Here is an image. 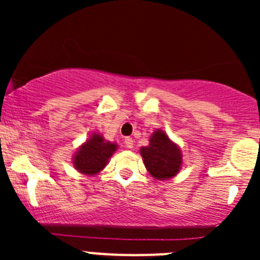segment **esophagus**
<instances>
[{
	"instance_id": "obj_1",
	"label": "esophagus",
	"mask_w": 260,
	"mask_h": 260,
	"mask_svg": "<svg viewBox=\"0 0 260 260\" xmlns=\"http://www.w3.org/2000/svg\"><path fill=\"white\" fill-rule=\"evenodd\" d=\"M124 143H125V147H127V148H132L135 141H133L131 137H125L124 138Z\"/></svg>"
}]
</instances>
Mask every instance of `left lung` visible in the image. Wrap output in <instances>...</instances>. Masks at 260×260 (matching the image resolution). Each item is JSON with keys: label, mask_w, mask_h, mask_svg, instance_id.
<instances>
[{"label": "left lung", "mask_w": 260, "mask_h": 260, "mask_svg": "<svg viewBox=\"0 0 260 260\" xmlns=\"http://www.w3.org/2000/svg\"><path fill=\"white\" fill-rule=\"evenodd\" d=\"M146 169L157 180H166L179 172L182 156L175 143L162 131H156L149 140V146L141 148Z\"/></svg>", "instance_id": "obj_1"}]
</instances>
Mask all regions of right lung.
Wrapping results in <instances>:
<instances>
[{"label":"right lung","instance_id":"1","mask_svg":"<svg viewBox=\"0 0 260 260\" xmlns=\"http://www.w3.org/2000/svg\"><path fill=\"white\" fill-rule=\"evenodd\" d=\"M115 148L117 146L114 143L106 142L102 136L93 135L78 151L74 158L75 169L86 175L98 174L108 164Z\"/></svg>","mask_w":260,"mask_h":260}]
</instances>
